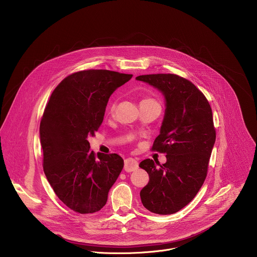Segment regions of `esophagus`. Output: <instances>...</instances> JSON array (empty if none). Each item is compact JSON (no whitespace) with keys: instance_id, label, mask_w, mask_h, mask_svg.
<instances>
[{"instance_id":"34e87169","label":"esophagus","mask_w":257,"mask_h":257,"mask_svg":"<svg viewBox=\"0 0 257 257\" xmlns=\"http://www.w3.org/2000/svg\"><path fill=\"white\" fill-rule=\"evenodd\" d=\"M139 168V162L134 158H127L124 160V171L132 172Z\"/></svg>"}]
</instances>
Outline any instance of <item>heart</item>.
<instances>
[{
  "mask_svg": "<svg viewBox=\"0 0 257 257\" xmlns=\"http://www.w3.org/2000/svg\"><path fill=\"white\" fill-rule=\"evenodd\" d=\"M142 102H155V101H153V100H151V99H144ZM110 110H112V107L110 108Z\"/></svg>",
  "mask_w": 257,
  "mask_h": 257,
  "instance_id": "1",
  "label": "heart"
}]
</instances>
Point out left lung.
<instances>
[{
  "mask_svg": "<svg viewBox=\"0 0 257 257\" xmlns=\"http://www.w3.org/2000/svg\"><path fill=\"white\" fill-rule=\"evenodd\" d=\"M162 93L165 112L160 134L152 150L166 153V163L156 166L152 159L140 163L149 175L141 191L148 211L171 215L180 211L204 183L216 142L211 106L204 94L189 80L175 74H150L136 78Z\"/></svg>",
  "mask_w": 257,
  "mask_h": 257,
  "instance_id": "obj_1",
  "label": "left lung"
}]
</instances>
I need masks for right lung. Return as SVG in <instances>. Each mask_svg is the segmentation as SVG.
<instances>
[{
  "label": "right lung",
  "instance_id": "obj_1",
  "mask_svg": "<svg viewBox=\"0 0 257 257\" xmlns=\"http://www.w3.org/2000/svg\"><path fill=\"white\" fill-rule=\"evenodd\" d=\"M132 77L93 69L71 74L45 107L39 126L44 174L60 201L77 213L100 211L122 170L119 155H96L88 138L101 126L110 95Z\"/></svg>",
  "mask_w": 257,
  "mask_h": 257
}]
</instances>
